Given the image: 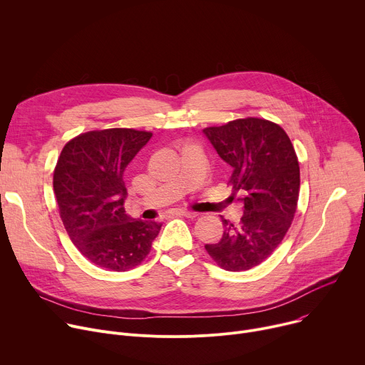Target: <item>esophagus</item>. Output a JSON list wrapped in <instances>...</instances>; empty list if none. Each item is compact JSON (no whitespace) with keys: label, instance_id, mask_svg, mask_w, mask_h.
Returning <instances> with one entry per match:
<instances>
[{"label":"esophagus","instance_id":"obj_1","mask_svg":"<svg viewBox=\"0 0 365 365\" xmlns=\"http://www.w3.org/2000/svg\"><path fill=\"white\" fill-rule=\"evenodd\" d=\"M174 215L175 216H185V217H195L197 216V213H194V212H188V210H175L174 212Z\"/></svg>","mask_w":365,"mask_h":365}]
</instances>
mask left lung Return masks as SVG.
Masks as SVG:
<instances>
[{
	"mask_svg": "<svg viewBox=\"0 0 365 365\" xmlns=\"http://www.w3.org/2000/svg\"><path fill=\"white\" fill-rule=\"evenodd\" d=\"M203 132L233 168L229 185L244 203L237 223L222 217L223 236L206 251L226 271H247L264 262L292 226L300 190L299 159L284 129L265 118H237Z\"/></svg>",
	"mask_w": 365,
	"mask_h": 365,
	"instance_id": "obj_1",
	"label": "left lung"
}]
</instances>
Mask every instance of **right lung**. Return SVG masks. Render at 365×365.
<instances>
[{
    "mask_svg": "<svg viewBox=\"0 0 365 365\" xmlns=\"http://www.w3.org/2000/svg\"><path fill=\"white\" fill-rule=\"evenodd\" d=\"M152 133L104 129L81 133L62 149L53 171L59 215L72 240L90 262L108 271L142 264L160 223L125 212V170Z\"/></svg>",
    "mask_w": 365,
    "mask_h": 365,
    "instance_id": "right-lung-1",
    "label": "right lung"
}]
</instances>
